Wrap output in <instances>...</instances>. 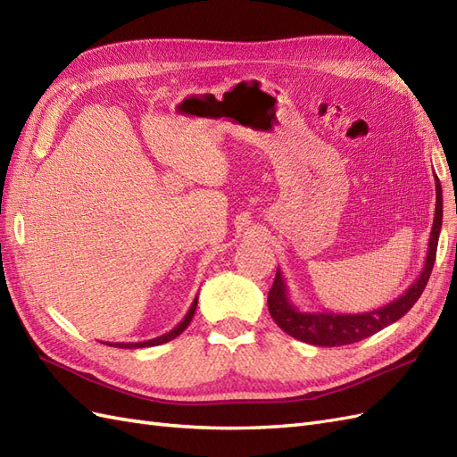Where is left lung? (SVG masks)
I'll return each mask as SVG.
<instances>
[{
    "mask_svg": "<svg viewBox=\"0 0 457 457\" xmlns=\"http://www.w3.org/2000/svg\"><path fill=\"white\" fill-rule=\"evenodd\" d=\"M436 181V207H435V220L431 228V237H428V250L425 257V265L406 292L391 301L389 305H383L379 309H373L370 312L361 314H339V312H303L299 311L287 295V287L282 278L280 269L276 270L272 287L269 292V312L274 318L287 336H292L303 343L318 345V347H341V345H351L356 341H362L373 334H378L383 328L391 326L398 318H403L416 303L431 276L435 257H436V245H438V234L442 227V187L438 177Z\"/></svg>",
    "mask_w": 457,
    "mask_h": 457,
    "instance_id": "left-lung-1",
    "label": "left lung"
}]
</instances>
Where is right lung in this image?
<instances>
[{
	"mask_svg": "<svg viewBox=\"0 0 457 457\" xmlns=\"http://www.w3.org/2000/svg\"><path fill=\"white\" fill-rule=\"evenodd\" d=\"M196 305H198V297H195V301H192V305L188 309V312L185 314V318L181 322H179L171 331H168V334H163L160 337H154V339H148V341H139V343H106L110 345V347H118V349H143V347H154V345H162V343H168L171 339H175L177 336H181L183 331L188 328L192 316H195L196 312Z\"/></svg>",
	"mask_w": 457,
	"mask_h": 457,
	"instance_id": "right-lung-1",
	"label": "right lung"
}]
</instances>
